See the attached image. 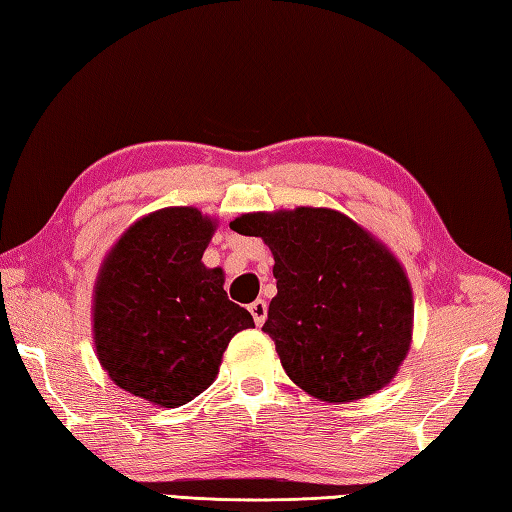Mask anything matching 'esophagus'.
<instances>
[{"label": "esophagus", "mask_w": 512, "mask_h": 512, "mask_svg": "<svg viewBox=\"0 0 512 512\" xmlns=\"http://www.w3.org/2000/svg\"><path fill=\"white\" fill-rule=\"evenodd\" d=\"M250 315H253V319H255V324L257 326H262L264 322H266V315H268V306H266V302L264 299H255L253 304H250Z\"/></svg>", "instance_id": "1"}]
</instances>
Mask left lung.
<instances>
[{
    "mask_svg": "<svg viewBox=\"0 0 512 512\" xmlns=\"http://www.w3.org/2000/svg\"><path fill=\"white\" fill-rule=\"evenodd\" d=\"M230 228L273 250L277 295L262 330L299 388L353 402L395 377L410 346L413 295L384 246L328 208L242 215Z\"/></svg>",
    "mask_w": 512,
    "mask_h": 512,
    "instance_id": "8db88e82",
    "label": "left lung"
}]
</instances>
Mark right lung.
<instances>
[{"instance_id":"right-lung-1","label":"right lung","mask_w":512,"mask_h":512,"mask_svg":"<svg viewBox=\"0 0 512 512\" xmlns=\"http://www.w3.org/2000/svg\"><path fill=\"white\" fill-rule=\"evenodd\" d=\"M215 224L195 208L144 217L110 250L95 288V346L110 379L175 408L213 382L239 330L255 328L202 255Z\"/></svg>"}]
</instances>
